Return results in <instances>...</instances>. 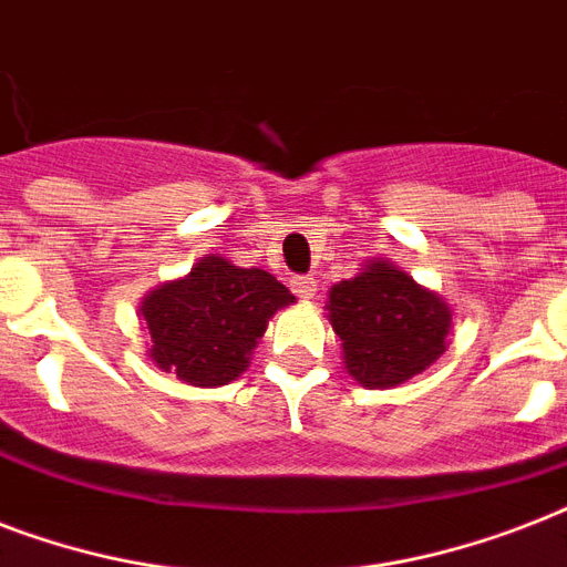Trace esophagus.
Segmentation results:
<instances>
[{
  "mask_svg": "<svg viewBox=\"0 0 567 567\" xmlns=\"http://www.w3.org/2000/svg\"><path fill=\"white\" fill-rule=\"evenodd\" d=\"M291 285H293V293H297L300 300H311L315 291H318V279H315V276H297Z\"/></svg>",
  "mask_w": 567,
  "mask_h": 567,
  "instance_id": "esophagus-1",
  "label": "esophagus"
}]
</instances>
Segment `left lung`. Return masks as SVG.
<instances>
[{
  "label": "left lung",
  "instance_id": "obj_1",
  "mask_svg": "<svg viewBox=\"0 0 567 567\" xmlns=\"http://www.w3.org/2000/svg\"><path fill=\"white\" fill-rule=\"evenodd\" d=\"M327 318L341 338L344 371L362 388H394L423 373L453 329L450 302L385 258L329 288Z\"/></svg>",
  "mask_w": 567,
  "mask_h": 567
}]
</instances>
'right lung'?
Returning a JSON list of instances; mask_svg holds the SVG:
<instances>
[{
  "instance_id": "1",
  "label": "right lung",
  "mask_w": 567,
  "mask_h": 567,
  "mask_svg": "<svg viewBox=\"0 0 567 567\" xmlns=\"http://www.w3.org/2000/svg\"><path fill=\"white\" fill-rule=\"evenodd\" d=\"M293 300L274 274L208 252L190 274L162 282L141 300L146 355L188 385H229L249 368L267 320Z\"/></svg>"
}]
</instances>
